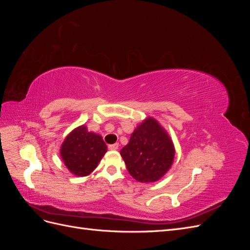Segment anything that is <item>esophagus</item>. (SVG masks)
Masks as SVG:
<instances>
[{"instance_id":"1","label":"esophagus","mask_w":250,"mask_h":250,"mask_svg":"<svg viewBox=\"0 0 250 250\" xmlns=\"http://www.w3.org/2000/svg\"><path fill=\"white\" fill-rule=\"evenodd\" d=\"M119 148V144H112V145H108L109 150H117Z\"/></svg>"}]
</instances>
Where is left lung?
I'll list each match as a JSON object with an SVG mask.
<instances>
[{"label": "left lung", "mask_w": 250, "mask_h": 250, "mask_svg": "<svg viewBox=\"0 0 250 250\" xmlns=\"http://www.w3.org/2000/svg\"><path fill=\"white\" fill-rule=\"evenodd\" d=\"M174 154L169 135L152 118L139 125L121 150L128 172L140 183H154L163 177L171 167Z\"/></svg>", "instance_id": "obj_1"}]
</instances>
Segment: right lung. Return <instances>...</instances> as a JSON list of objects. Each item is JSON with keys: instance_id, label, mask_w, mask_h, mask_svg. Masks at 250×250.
Masks as SVG:
<instances>
[{"instance_id": "add662e5", "label": "right lung", "mask_w": 250, "mask_h": 250, "mask_svg": "<svg viewBox=\"0 0 250 250\" xmlns=\"http://www.w3.org/2000/svg\"><path fill=\"white\" fill-rule=\"evenodd\" d=\"M106 151V144L99 134L88 132L85 126H80L65 138L60 155L73 174L86 176L96 169Z\"/></svg>"}]
</instances>
